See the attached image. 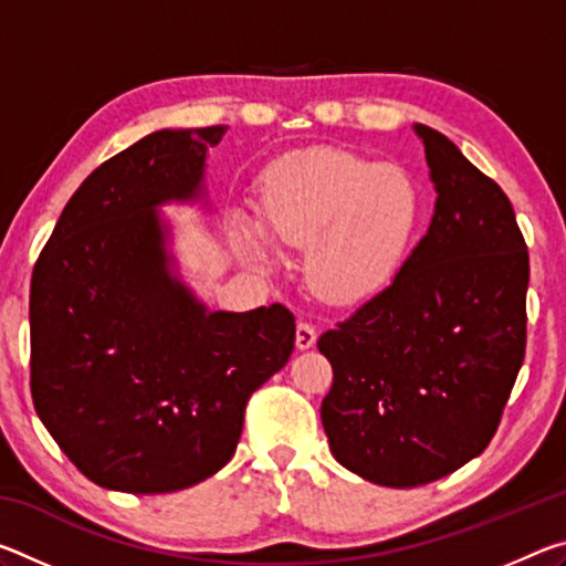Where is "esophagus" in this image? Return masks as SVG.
<instances>
[{"label":"esophagus","mask_w":566,"mask_h":566,"mask_svg":"<svg viewBox=\"0 0 566 566\" xmlns=\"http://www.w3.org/2000/svg\"><path fill=\"white\" fill-rule=\"evenodd\" d=\"M317 342V327L312 322L296 324V349H310Z\"/></svg>","instance_id":"1"}]
</instances>
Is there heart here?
Listing matches in <instances>:
<instances>
[{"label": "heart", "mask_w": 566, "mask_h": 566, "mask_svg": "<svg viewBox=\"0 0 566 566\" xmlns=\"http://www.w3.org/2000/svg\"><path fill=\"white\" fill-rule=\"evenodd\" d=\"M419 212V189L405 169L334 147L292 151L262 179V229L282 244H311L306 280L334 302L367 296L395 274ZM237 242L249 256L264 254L249 224L237 227Z\"/></svg>", "instance_id": "heart-1"}]
</instances>
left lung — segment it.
I'll list each match as a JSON object with an SVG mask.
<instances>
[{
	"label": "left lung",
	"mask_w": 566,
	"mask_h": 566,
	"mask_svg": "<svg viewBox=\"0 0 566 566\" xmlns=\"http://www.w3.org/2000/svg\"><path fill=\"white\" fill-rule=\"evenodd\" d=\"M434 217L389 286L319 337L334 459L381 486L429 484L492 442L526 349L530 252L510 197L417 124Z\"/></svg>",
	"instance_id": "obj_1"
}]
</instances>
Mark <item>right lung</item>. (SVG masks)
<instances>
[{
  "mask_svg": "<svg viewBox=\"0 0 566 566\" xmlns=\"http://www.w3.org/2000/svg\"><path fill=\"white\" fill-rule=\"evenodd\" d=\"M227 127L161 129L74 191L30 290L32 401L94 484L167 494L234 457L249 397L294 352L284 304L207 312L167 272L157 205L195 199Z\"/></svg>",
  "mask_w": 566,
  "mask_h": 566,
  "instance_id": "1",
  "label": "right lung"
}]
</instances>
